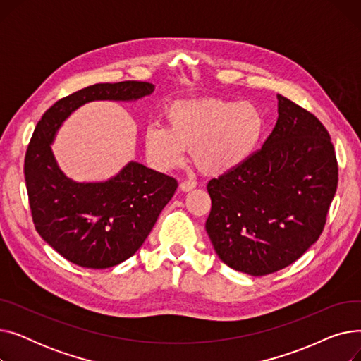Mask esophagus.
<instances>
[{
	"instance_id": "34e87169",
	"label": "esophagus",
	"mask_w": 361,
	"mask_h": 361,
	"mask_svg": "<svg viewBox=\"0 0 361 361\" xmlns=\"http://www.w3.org/2000/svg\"><path fill=\"white\" fill-rule=\"evenodd\" d=\"M180 187H181L183 192H190V190H193V188L196 187V181H193V180H184L180 184Z\"/></svg>"
}]
</instances>
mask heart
Wrapping results in <instances>:
<instances>
[{
	"mask_svg": "<svg viewBox=\"0 0 361 361\" xmlns=\"http://www.w3.org/2000/svg\"><path fill=\"white\" fill-rule=\"evenodd\" d=\"M260 109L245 101L206 98L184 101L168 111V127L152 124L145 145L149 159L162 169L180 165L193 149L207 174H224L255 152L263 133Z\"/></svg>",
	"mask_w": 361,
	"mask_h": 361,
	"instance_id": "b5f03b06",
	"label": "heart"
}]
</instances>
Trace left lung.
<instances>
[{"label":"left lung","mask_w":361,"mask_h":361,"mask_svg":"<svg viewBox=\"0 0 361 361\" xmlns=\"http://www.w3.org/2000/svg\"><path fill=\"white\" fill-rule=\"evenodd\" d=\"M336 185L328 130L278 94V120L263 146L207 183L212 209L206 233L230 268L253 276L274 274L317 241Z\"/></svg>","instance_id":"left-lung-1"}]
</instances>
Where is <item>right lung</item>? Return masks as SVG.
I'll list each match as a JSON object with an SVG mask.
<instances>
[{"label": "right lung", "mask_w": 361, "mask_h": 361, "mask_svg": "<svg viewBox=\"0 0 361 361\" xmlns=\"http://www.w3.org/2000/svg\"><path fill=\"white\" fill-rule=\"evenodd\" d=\"M155 90L147 82L98 83L56 101L36 124L26 150L25 178L36 231L82 268L105 269L135 255L177 190V180L139 162L101 183L64 176L51 150L73 111L92 101H136Z\"/></svg>", "instance_id": "right-lung-1"}]
</instances>
